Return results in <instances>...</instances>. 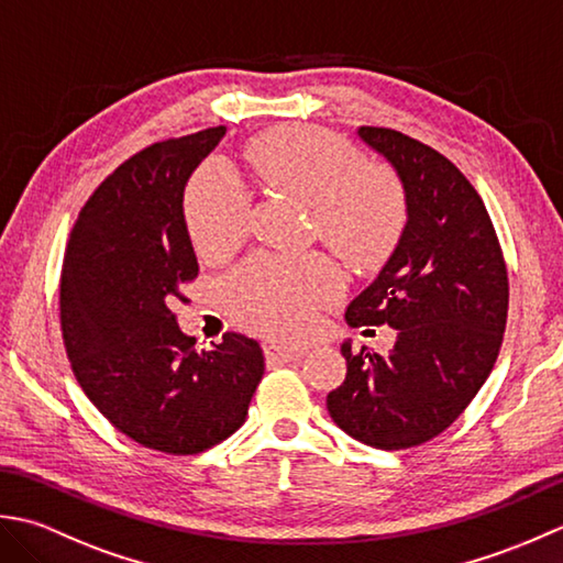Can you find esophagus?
Here are the masks:
<instances>
[{"mask_svg": "<svg viewBox=\"0 0 563 563\" xmlns=\"http://www.w3.org/2000/svg\"><path fill=\"white\" fill-rule=\"evenodd\" d=\"M265 354H267L269 364H286V362L301 360L306 354V347H282V345H274V342H269V345L265 347Z\"/></svg>", "mask_w": 563, "mask_h": 563, "instance_id": "esophagus-1", "label": "esophagus"}]
</instances>
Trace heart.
Here are the masks:
<instances>
[{
	"label": "heart",
	"instance_id": "1",
	"mask_svg": "<svg viewBox=\"0 0 563 563\" xmlns=\"http://www.w3.org/2000/svg\"><path fill=\"white\" fill-rule=\"evenodd\" d=\"M250 163L269 189L311 203L320 238L354 265L382 260L406 223V197L384 167L364 165L357 147L320 129H284L250 147ZM250 191L238 169L209 159L187 187L194 245L221 257L247 231ZM342 289V274L325 255H255L225 282V301L240 323L279 340H301L318 308Z\"/></svg>",
	"mask_w": 563,
	"mask_h": 563
}]
</instances>
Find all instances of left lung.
<instances>
[{
    "label": "left lung",
    "instance_id": "8db88e82",
    "mask_svg": "<svg viewBox=\"0 0 563 563\" xmlns=\"http://www.w3.org/2000/svg\"><path fill=\"white\" fill-rule=\"evenodd\" d=\"M357 135L396 169L408 221L345 320L398 335L388 354L342 342L347 376L328 410L354 440L408 450L450 428L488 378L506 332L508 269L484 201L450 159L391 129Z\"/></svg>",
    "mask_w": 563,
    "mask_h": 563
}]
</instances>
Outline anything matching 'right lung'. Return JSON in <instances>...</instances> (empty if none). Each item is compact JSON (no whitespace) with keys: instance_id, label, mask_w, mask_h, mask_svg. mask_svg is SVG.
<instances>
[{"instance_id":"1","label":"right lung","mask_w":563,"mask_h":563,"mask_svg":"<svg viewBox=\"0 0 563 563\" xmlns=\"http://www.w3.org/2000/svg\"><path fill=\"white\" fill-rule=\"evenodd\" d=\"M223 135L218 125L125 159L82 206L65 247L60 325L77 382L113 428L165 454L231 438L265 374L257 340L225 332L197 352L169 311L199 274L187 179Z\"/></svg>"}]
</instances>
